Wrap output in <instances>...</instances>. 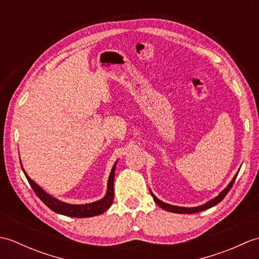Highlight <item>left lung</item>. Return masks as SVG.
I'll return each mask as SVG.
<instances>
[{
  "instance_id": "1",
  "label": "left lung",
  "mask_w": 259,
  "mask_h": 259,
  "mask_svg": "<svg viewBox=\"0 0 259 259\" xmlns=\"http://www.w3.org/2000/svg\"><path fill=\"white\" fill-rule=\"evenodd\" d=\"M237 175H238V172L235 175V177L233 178L232 181H230L229 185L217 197H214L213 199L209 200L206 203H203V205L198 206V207H190V208H188V207H179V206L169 205V203H166V202H163L161 200H159L158 198L152 194V192H151V196H152L153 200H155V202L157 203V205L159 207H161L162 209H164V210H167V211H171V212H176V213H196V212H199V211H202V210H206V209L211 208L214 205H217L218 202H221L224 199V198L226 197V195L228 194V191L232 189V187H233V185L235 183V180H236V178H237Z\"/></svg>"
}]
</instances>
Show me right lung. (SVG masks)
I'll return each instance as SVG.
<instances>
[{"instance_id":"add662e5","label":"right lung","mask_w":259,"mask_h":259,"mask_svg":"<svg viewBox=\"0 0 259 259\" xmlns=\"http://www.w3.org/2000/svg\"><path fill=\"white\" fill-rule=\"evenodd\" d=\"M115 166H117V162L113 164L111 172H110L109 179H108V189H107V194L104 196L102 199L91 202V203H85V205H71V203L63 202L61 200L57 199L52 196H50L43 190L40 186L36 185L34 181H33L27 174L24 171L23 167H22V170L25 175V177L29 181V184L31 185L32 189L34 190L36 196L40 198V199L46 203V205L57 213H61L64 214V216H69V217H75V218H84V217H93V216H98L102 212H104L107 209L112 205L113 201V197H114V190H113V181H114V171H115Z\"/></svg>"}]
</instances>
